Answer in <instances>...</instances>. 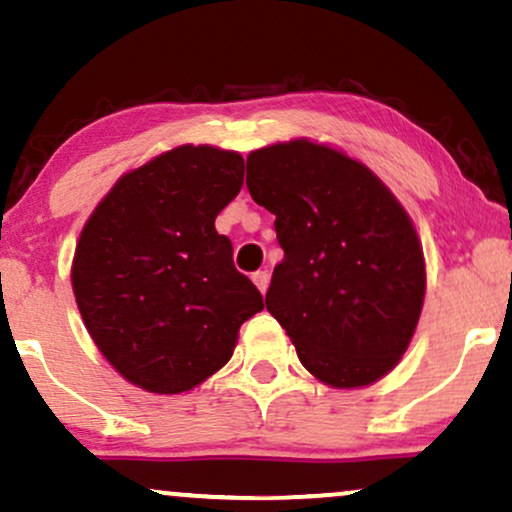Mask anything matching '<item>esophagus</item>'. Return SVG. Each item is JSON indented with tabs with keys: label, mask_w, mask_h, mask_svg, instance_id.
<instances>
[{
	"label": "esophagus",
	"mask_w": 512,
	"mask_h": 512,
	"mask_svg": "<svg viewBox=\"0 0 512 512\" xmlns=\"http://www.w3.org/2000/svg\"><path fill=\"white\" fill-rule=\"evenodd\" d=\"M252 281H255V286L260 288V293H267V288H269V272H255V274H252Z\"/></svg>",
	"instance_id": "esophagus-1"
}]
</instances>
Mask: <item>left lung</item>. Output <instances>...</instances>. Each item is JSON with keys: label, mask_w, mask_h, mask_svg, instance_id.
I'll return each mask as SVG.
<instances>
[{"label": "left lung", "mask_w": 512, "mask_h": 512, "mask_svg": "<svg viewBox=\"0 0 512 512\" xmlns=\"http://www.w3.org/2000/svg\"><path fill=\"white\" fill-rule=\"evenodd\" d=\"M245 183L276 214L283 260L264 300L307 372L334 389L389 374L427 286L403 205L365 164L305 138L250 152Z\"/></svg>", "instance_id": "obj_1"}]
</instances>
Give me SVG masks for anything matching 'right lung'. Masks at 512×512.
Instances as JSON below:
<instances>
[{"instance_id": "1", "label": "right lung", "mask_w": 512, "mask_h": 512, "mask_svg": "<svg viewBox=\"0 0 512 512\" xmlns=\"http://www.w3.org/2000/svg\"><path fill=\"white\" fill-rule=\"evenodd\" d=\"M243 157L181 145L128 171L80 231L71 267L85 329L150 393L195 389L231 360L262 295L214 219L243 188Z\"/></svg>"}]
</instances>
